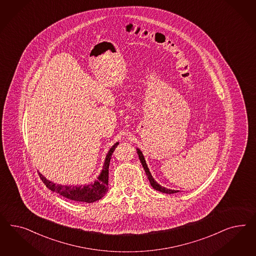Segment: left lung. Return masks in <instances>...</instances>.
<instances>
[{
  "instance_id": "left-lung-1",
  "label": "left lung",
  "mask_w": 256,
  "mask_h": 256,
  "mask_svg": "<svg viewBox=\"0 0 256 256\" xmlns=\"http://www.w3.org/2000/svg\"><path fill=\"white\" fill-rule=\"evenodd\" d=\"M137 153H138V156H139L140 160V162H142V165L144 169L146 170V176H148V180H149V182H150L151 186H153V188H155L156 190H158V192H163V194H172L178 192L179 190H170V188H164V186H160L158 183H156V181H155V179L153 178V176H152V174H151L150 170L148 169V164L146 162L144 156L142 155V151H140V149H138V148H137Z\"/></svg>"
}]
</instances>
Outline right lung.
I'll use <instances>...</instances> for the list:
<instances>
[{"mask_svg": "<svg viewBox=\"0 0 256 256\" xmlns=\"http://www.w3.org/2000/svg\"><path fill=\"white\" fill-rule=\"evenodd\" d=\"M119 142L114 144L110 149L108 150V154L106 156L103 169L101 170L100 174L98 176V179L89 185L84 186H62L59 184H55L54 182L48 180L38 172L39 176L43 183L46 185L48 188H50L52 192H54L56 194L62 195V197H66L70 200L76 202H94L98 201L108 192V166L110 158L116 150Z\"/></svg>", "mask_w": 256, "mask_h": 256, "instance_id": "add662e5", "label": "right lung"}]
</instances>
